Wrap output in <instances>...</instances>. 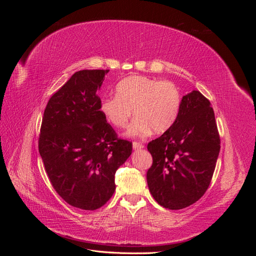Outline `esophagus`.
<instances>
[{"label": "esophagus", "mask_w": 256, "mask_h": 256, "mask_svg": "<svg viewBox=\"0 0 256 256\" xmlns=\"http://www.w3.org/2000/svg\"><path fill=\"white\" fill-rule=\"evenodd\" d=\"M132 147H134V150H142L143 147H144V145H143L142 143L134 142V143H132Z\"/></svg>", "instance_id": "obj_1"}]
</instances>
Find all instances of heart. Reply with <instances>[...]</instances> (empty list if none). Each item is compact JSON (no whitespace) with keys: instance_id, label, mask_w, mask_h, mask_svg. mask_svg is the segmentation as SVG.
Here are the masks:
<instances>
[{"instance_id":"obj_1","label":"heart","mask_w":256,"mask_h":256,"mask_svg":"<svg viewBox=\"0 0 256 256\" xmlns=\"http://www.w3.org/2000/svg\"><path fill=\"white\" fill-rule=\"evenodd\" d=\"M116 96L100 104L104 118L116 128H125L136 116L127 134L140 136L150 132L160 134L171 128L180 113L182 95L173 82L145 76H131L118 83Z\"/></svg>"}]
</instances>
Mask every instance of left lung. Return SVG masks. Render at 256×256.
<instances>
[{
    "instance_id": "left-lung-1",
    "label": "left lung",
    "mask_w": 256,
    "mask_h": 256,
    "mask_svg": "<svg viewBox=\"0 0 256 256\" xmlns=\"http://www.w3.org/2000/svg\"><path fill=\"white\" fill-rule=\"evenodd\" d=\"M147 150L152 164L146 180L156 202L172 210L196 203L209 187L220 152L209 100L198 90L184 95L174 125Z\"/></svg>"
}]
</instances>
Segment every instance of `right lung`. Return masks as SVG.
Here are the masks:
<instances>
[{"mask_svg":"<svg viewBox=\"0 0 256 256\" xmlns=\"http://www.w3.org/2000/svg\"><path fill=\"white\" fill-rule=\"evenodd\" d=\"M109 70L74 72L48 102L38 148L51 184L66 203L84 210L104 206L115 191L116 170L132 143L118 138L97 95Z\"/></svg>","mask_w":256,"mask_h":256,"instance_id":"obj_1","label":"right lung"}]
</instances>
